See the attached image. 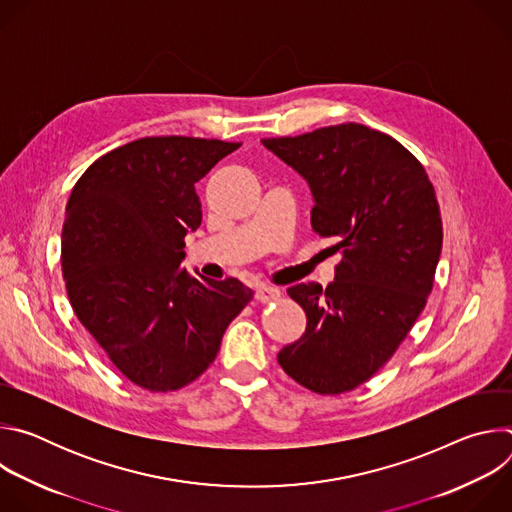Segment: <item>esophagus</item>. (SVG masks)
Returning a JSON list of instances; mask_svg holds the SVG:
<instances>
[{
	"mask_svg": "<svg viewBox=\"0 0 512 512\" xmlns=\"http://www.w3.org/2000/svg\"><path fill=\"white\" fill-rule=\"evenodd\" d=\"M255 298L263 304L267 302H273V300H279L281 298V291L277 287H269V285H259L257 291H255Z\"/></svg>",
	"mask_w": 512,
	"mask_h": 512,
	"instance_id": "34e87169",
	"label": "esophagus"
}]
</instances>
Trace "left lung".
<instances>
[{
  "label": "left lung",
  "mask_w": 512,
  "mask_h": 512,
  "mask_svg": "<svg viewBox=\"0 0 512 512\" xmlns=\"http://www.w3.org/2000/svg\"><path fill=\"white\" fill-rule=\"evenodd\" d=\"M263 145L308 182L312 229L342 253L326 289H287L308 326L277 360L318 395L352 391L385 367L431 294L444 239L435 190L397 139L360 123Z\"/></svg>",
  "instance_id": "8db88e82"
}]
</instances>
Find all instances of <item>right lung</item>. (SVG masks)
Here are the masks:
<instances>
[{
    "label": "right lung",
    "instance_id": "add662e5",
    "mask_svg": "<svg viewBox=\"0 0 512 512\" xmlns=\"http://www.w3.org/2000/svg\"><path fill=\"white\" fill-rule=\"evenodd\" d=\"M239 145L141 137L93 162L70 192L60 257L70 306L141 389L168 393L198 379L253 298L235 277L198 279L180 267L184 237L202 223L194 184Z\"/></svg>",
    "mask_w": 512,
    "mask_h": 512
}]
</instances>
